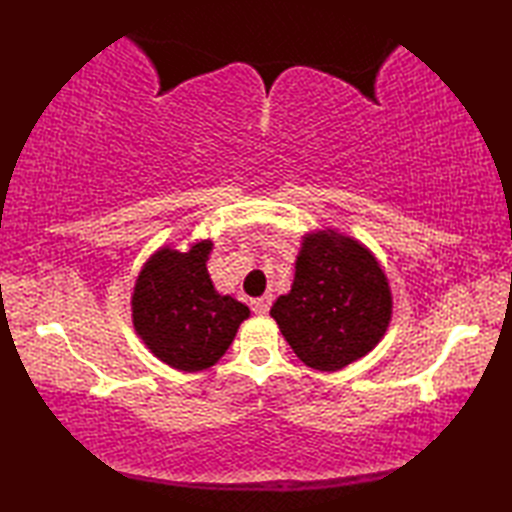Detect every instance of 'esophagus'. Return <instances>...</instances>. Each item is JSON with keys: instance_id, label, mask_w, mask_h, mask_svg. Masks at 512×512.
I'll list each match as a JSON object with an SVG mask.
<instances>
[{"instance_id": "34e87169", "label": "esophagus", "mask_w": 512, "mask_h": 512, "mask_svg": "<svg viewBox=\"0 0 512 512\" xmlns=\"http://www.w3.org/2000/svg\"><path fill=\"white\" fill-rule=\"evenodd\" d=\"M270 303H273V297L264 295V297L250 301V306H253V312H255V314H266V312L270 310Z\"/></svg>"}]
</instances>
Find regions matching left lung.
<instances>
[{"mask_svg":"<svg viewBox=\"0 0 512 512\" xmlns=\"http://www.w3.org/2000/svg\"><path fill=\"white\" fill-rule=\"evenodd\" d=\"M394 297L372 250L336 228L301 237L295 279L270 317L303 365L339 372L383 339Z\"/></svg>","mask_w":512,"mask_h":512,"instance_id":"1","label":"left lung"}]
</instances>
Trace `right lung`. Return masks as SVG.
<instances>
[{"label":"right lung","instance_id":"obj_1","mask_svg":"<svg viewBox=\"0 0 512 512\" xmlns=\"http://www.w3.org/2000/svg\"><path fill=\"white\" fill-rule=\"evenodd\" d=\"M211 250V239H198L187 250L160 246L134 281L132 323L138 339L178 372L215 365L250 317L242 301L215 290L206 270Z\"/></svg>","mask_w":512,"mask_h":512}]
</instances>
